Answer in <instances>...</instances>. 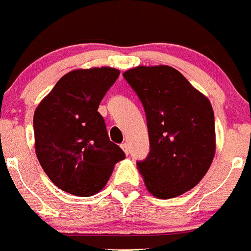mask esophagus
<instances>
[{
  "mask_svg": "<svg viewBox=\"0 0 251 251\" xmlns=\"http://www.w3.org/2000/svg\"><path fill=\"white\" fill-rule=\"evenodd\" d=\"M121 149H123L124 152H125L126 155H127V154H128V145H127V144H126V143L121 144Z\"/></svg>",
  "mask_w": 251,
  "mask_h": 251,
  "instance_id": "esophagus-1",
  "label": "esophagus"
}]
</instances>
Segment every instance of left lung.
Listing matches in <instances>:
<instances>
[{"label": "left lung", "mask_w": 251, "mask_h": 251, "mask_svg": "<svg viewBox=\"0 0 251 251\" xmlns=\"http://www.w3.org/2000/svg\"><path fill=\"white\" fill-rule=\"evenodd\" d=\"M123 75L147 115L150 151L136 164L148 191L162 200L183 195L197 186L215 156L210 101L168 65H139Z\"/></svg>", "instance_id": "1"}]
</instances>
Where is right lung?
Wrapping results in <instances>:
<instances>
[{
    "instance_id": "obj_1",
    "label": "right lung",
    "mask_w": 251,
    "mask_h": 251,
    "mask_svg": "<svg viewBox=\"0 0 251 251\" xmlns=\"http://www.w3.org/2000/svg\"><path fill=\"white\" fill-rule=\"evenodd\" d=\"M110 67L75 69L63 75L34 113L35 151L58 188L89 197L101 191L123 149L110 141L99 106L119 78Z\"/></svg>"
}]
</instances>
